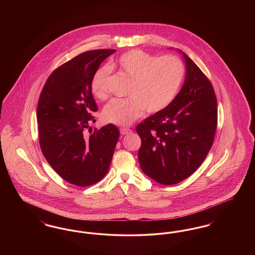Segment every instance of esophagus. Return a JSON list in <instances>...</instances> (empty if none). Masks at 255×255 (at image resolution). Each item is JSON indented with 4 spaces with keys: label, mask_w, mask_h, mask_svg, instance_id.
<instances>
[{
    "label": "esophagus",
    "mask_w": 255,
    "mask_h": 255,
    "mask_svg": "<svg viewBox=\"0 0 255 255\" xmlns=\"http://www.w3.org/2000/svg\"><path fill=\"white\" fill-rule=\"evenodd\" d=\"M121 133L122 134H129V133H132V130L129 128H121Z\"/></svg>",
    "instance_id": "34e87169"
}]
</instances>
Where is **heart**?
<instances>
[{
    "mask_svg": "<svg viewBox=\"0 0 255 255\" xmlns=\"http://www.w3.org/2000/svg\"><path fill=\"white\" fill-rule=\"evenodd\" d=\"M120 70L132 79L127 98H114L102 112L107 122L128 126L144 111L158 113L168 107L177 96L184 76V66L176 56L159 57L140 49L123 53L117 62ZM110 68L97 69L92 78L94 96L103 100L108 97Z\"/></svg>",
    "mask_w": 255,
    "mask_h": 255,
    "instance_id": "b5f03b06",
    "label": "heart"
}]
</instances>
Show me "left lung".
<instances>
[{"label":"left lung","instance_id":"8db88e82","mask_svg":"<svg viewBox=\"0 0 255 255\" xmlns=\"http://www.w3.org/2000/svg\"><path fill=\"white\" fill-rule=\"evenodd\" d=\"M185 77L168 107L135 130L141 139L138 161L156 182L171 185L192 175L206 158L217 127V99L210 81L184 52Z\"/></svg>","mask_w":255,"mask_h":255}]
</instances>
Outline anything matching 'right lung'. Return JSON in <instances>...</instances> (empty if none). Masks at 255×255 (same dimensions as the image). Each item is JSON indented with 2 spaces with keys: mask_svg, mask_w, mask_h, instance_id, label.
Returning a JSON list of instances; mask_svg holds the SVG:
<instances>
[{
  "mask_svg": "<svg viewBox=\"0 0 255 255\" xmlns=\"http://www.w3.org/2000/svg\"><path fill=\"white\" fill-rule=\"evenodd\" d=\"M115 49L86 51L68 61L46 81L37 106L39 142L49 165L65 181L77 186L99 182L108 172L120 137L119 129L107 124L90 136L84 130L97 106L92 78Z\"/></svg>",
  "mask_w": 255,
  "mask_h": 255,
  "instance_id": "1",
  "label": "right lung"
}]
</instances>
